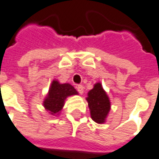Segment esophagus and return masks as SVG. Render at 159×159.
<instances>
[{
	"label": "esophagus",
	"mask_w": 159,
	"mask_h": 159,
	"mask_svg": "<svg viewBox=\"0 0 159 159\" xmlns=\"http://www.w3.org/2000/svg\"><path fill=\"white\" fill-rule=\"evenodd\" d=\"M76 89H77V91L79 92L81 94L83 93V91H84V87L83 86V85H77L76 86Z\"/></svg>",
	"instance_id": "obj_1"
}]
</instances>
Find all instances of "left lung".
Masks as SVG:
<instances>
[{"label": "left lung", "instance_id": "left-lung-1", "mask_svg": "<svg viewBox=\"0 0 159 159\" xmlns=\"http://www.w3.org/2000/svg\"><path fill=\"white\" fill-rule=\"evenodd\" d=\"M88 103L92 119L98 123H103L111 108L109 98L100 83H96L88 93Z\"/></svg>", "mask_w": 159, "mask_h": 159}]
</instances>
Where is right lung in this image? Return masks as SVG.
Returning a JSON list of instances; mask_svg holds the SVG:
<instances>
[{"label": "right lung", "mask_w": 159, "mask_h": 159, "mask_svg": "<svg viewBox=\"0 0 159 159\" xmlns=\"http://www.w3.org/2000/svg\"><path fill=\"white\" fill-rule=\"evenodd\" d=\"M73 94H77V92L70 84H60L58 81H52L48 95L43 102L44 107L52 115L58 113L62 109L66 97Z\"/></svg>", "instance_id": "right-lung-1"}]
</instances>
